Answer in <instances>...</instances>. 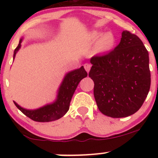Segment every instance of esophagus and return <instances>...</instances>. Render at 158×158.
I'll list each match as a JSON object with an SVG mask.
<instances>
[{"mask_svg":"<svg viewBox=\"0 0 158 158\" xmlns=\"http://www.w3.org/2000/svg\"><path fill=\"white\" fill-rule=\"evenodd\" d=\"M91 65L89 64V63H85V64H84V68H85V69L86 70L87 73H89V70L91 69Z\"/></svg>","mask_w":158,"mask_h":158,"instance_id":"esophagus-1","label":"esophagus"}]
</instances>
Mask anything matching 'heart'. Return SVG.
I'll return each mask as SVG.
<instances>
[{
	"label": "heart",
	"instance_id": "heart-1",
	"mask_svg": "<svg viewBox=\"0 0 158 158\" xmlns=\"http://www.w3.org/2000/svg\"><path fill=\"white\" fill-rule=\"evenodd\" d=\"M100 37L96 46V52L98 53H105L111 51L115 45V37L111 32H107L102 34L99 30H95L91 34L93 40H96Z\"/></svg>",
	"mask_w": 158,
	"mask_h": 158
}]
</instances>
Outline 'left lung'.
<instances>
[{
    "label": "left lung",
    "mask_w": 158,
    "mask_h": 158,
    "mask_svg": "<svg viewBox=\"0 0 158 158\" xmlns=\"http://www.w3.org/2000/svg\"><path fill=\"white\" fill-rule=\"evenodd\" d=\"M90 63L94 97L103 114L124 118L139 110L150 90L151 73L148 52L138 36L124 30L114 50Z\"/></svg>",
    "instance_id": "left-lung-1"
}]
</instances>
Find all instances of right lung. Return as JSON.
I'll list each match as a JSON object with an SVG mask.
<instances>
[{"mask_svg":"<svg viewBox=\"0 0 158 158\" xmlns=\"http://www.w3.org/2000/svg\"><path fill=\"white\" fill-rule=\"evenodd\" d=\"M22 40L23 38L20 40L18 46L14 49V60L17 52L21 47ZM87 75L88 74L83 66H81L79 69L73 70L66 73L58 89L56 99L52 103L46 105L39 109L32 110L26 109L19 106L15 102H14L17 109L20 110L25 115L35 122H48L57 120L63 117L68 111L72 97L79 82L83 78L86 77Z\"/></svg>","mask_w":158,"mask_h":158,"instance_id":"1","label":"right lung"}]
</instances>
